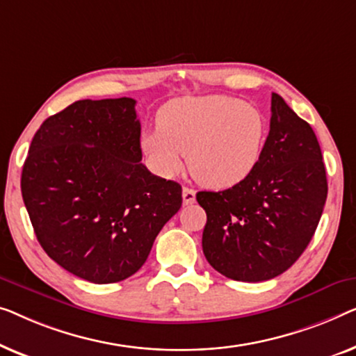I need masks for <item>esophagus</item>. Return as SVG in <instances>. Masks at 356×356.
<instances>
[{
	"instance_id": "obj_1",
	"label": "esophagus",
	"mask_w": 356,
	"mask_h": 356,
	"mask_svg": "<svg viewBox=\"0 0 356 356\" xmlns=\"http://www.w3.org/2000/svg\"><path fill=\"white\" fill-rule=\"evenodd\" d=\"M182 200H184V204L195 203V190L193 188H188V187H184V190H182Z\"/></svg>"
}]
</instances>
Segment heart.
<instances>
[{
    "label": "heart",
    "mask_w": 356,
    "mask_h": 356,
    "mask_svg": "<svg viewBox=\"0 0 356 356\" xmlns=\"http://www.w3.org/2000/svg\"><path fill=\"white\" fill-rule=\"evenodd\" d=\"M266 118L243 99L226 95L184 97L164 104L158 129L142 135V149L159 176L188 171L198 184L227 190L247 180L261 161Z\"/></svg>",
    "instance_id": "obj_1"
}]
</instances>
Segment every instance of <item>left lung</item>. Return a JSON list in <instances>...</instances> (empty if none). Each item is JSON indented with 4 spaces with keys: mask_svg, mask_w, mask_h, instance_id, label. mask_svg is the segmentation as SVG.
Returning a JSON list of instances; mask_svg holds the SVG:
<instances>
[{
    "mask_svg": "<svg viewBox=\"0 0 356 356\" xmlns=\"http://www.w3.org/2000/svg\"><path fill=\"white\" fill-rule=\"evenodd\" d=\"M326 198V168L316 135L273 93L269 135L254 172L232 188L197 193L207 211L204 257L229 279L276 277L308 247Z\"/></svg>",
    "mask_w": 356,
    "mask_h": 356,
    "instance_id": "1",
    "label": "left lung"
}]
</instances>
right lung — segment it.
<instances>
[{
  "mask_svg": "<svg viewBox=\"0 0 356 356\" xmlns=\"http://www.w3.org/2000/svg\"><path fill=\"white\" fill-rule=\"evenodd\" d=\"M142 161L135 99H80L30 143L21 190L40 245L93 284L132 276L182 207V187Z\"/></svg>",
  "mask_w": 356,
  "mask_h": 356,
  "instance_id": "obj_1",
  "label": "right lung"
}]
</instances>
